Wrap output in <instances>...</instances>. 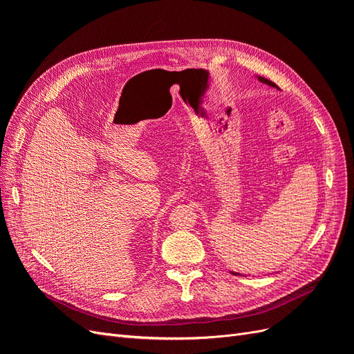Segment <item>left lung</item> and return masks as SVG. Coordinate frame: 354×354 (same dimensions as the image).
Instances as JSON below:
<instances>
[{"label":"left lung","mask_w":354,"mask_h":354,"mask_svg":"<svg viewBox=\"0 0 354 354\" xmlns=\"http://www.w3.org/2000/svg\"><path fill=\"white\" fill-rule=\"evenodd\" d=\"M259 80L261 81V82H264V84H267V85H270V87H276L277 88V85L274 84V82H272V81H269V80H266V78H263V77H259ZM233 274H239V273H233Z\"/></svg>","instance_id":"8db88e82"}]
</instances>
